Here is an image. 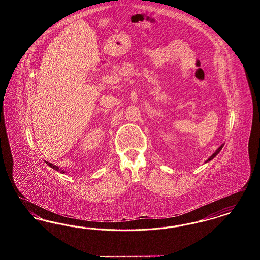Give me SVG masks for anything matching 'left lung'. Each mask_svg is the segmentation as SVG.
Segmentation results:
<instances>
[{
  "mask_svg": "<svg viewBox=\"0 0 260 260\" xmlns=\"http://www.w3.org/2000/svg\"><path fill=\"white\" fill-rule=\"evenodd\" d=\"M223 146H224V144H221V145L217 148V150H216V151H215V152H214V153L210 156V158H209L207 161H205V162H208V161H211V160H212V159H213V158H214V157H215V156H216V155L221 151V149L223 148Z\"/></svg>",
  "mask_w": 260,
  "mask_h": 260,
  "instance_id": "1",
  "label": "left lung"
}]
</instances>
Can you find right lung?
Returning a JSON list of instances; mask_svg holds the SVG:
<instances>
[{
  "label": "right lung",
  "mask_w": 260,
  "mask_h": 260,
  "mask_svg": "<svg viewBox=\"0 0 260 260\" xmlns=\"http://www.w3.org/2000/svg\"><path fill=\"white\" fill-rule=\"evenodd\" d=\"M46 162H47V165L49 166V167H50L51 169H53L54 171H56V172H60L61 173H65V172L62 170V169H60L59 167H57V166H55V165H53V164H51V162H49V161H45Z\"/></svg>",
  "instance_id": "obj_1"
}]
</instances>
